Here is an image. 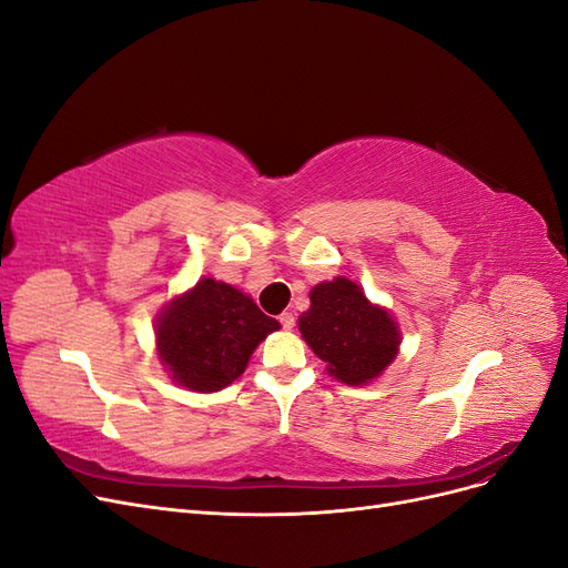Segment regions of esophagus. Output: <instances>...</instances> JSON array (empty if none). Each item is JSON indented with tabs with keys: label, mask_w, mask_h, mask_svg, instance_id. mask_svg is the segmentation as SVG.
<instances>
[{
	"label": "esophagus",
	"mask_w": 568,
	"mask_h": 568,
	"mask_svg": "<svg viewBox=\"0 0 568 568\" xmlns=\"http://www.w3.org/2000/svg\"><path fill=\"white\" fill-rule=\"evenodd\" d=\"M280 324L284 326V329H294V326H296L294 313H282V315H280Z\"/></svg>",
	"instance_id": "34e87169"
}]
</instances>
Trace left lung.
I'll return each mask as SVG.
<instances>
[{"mask_svg":"<svg viewBox=\"0 0 568 568\" xmlns=\"http://www.w3.org/2000/svg\"><path fill=\"white\" fill-rule=\"evenodd\" d=\"M298 329L313 353L329 365V374L348 386L376 379L400 346L390 315L343 277L311 291V311L301 315Z\"/></svg>","mask_w":568,"mask_h":568,"instance_id":"obj_1","label":"left lung"}]
</instances>
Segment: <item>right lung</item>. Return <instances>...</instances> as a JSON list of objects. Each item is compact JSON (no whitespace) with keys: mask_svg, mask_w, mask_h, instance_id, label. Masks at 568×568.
Returning a JSON list of instances; mask_svg holds the SVG:
<instances>
[{"mask_svg":"<svg viewBox=\"0 0 568 568\" xmlns=\"http://www.w3.org/2000/svg\"><path fill=\"white\" fill-rule=\"evenodd\" d=\"M277 329L280 322L242 291L201 280L165 307L156 341L161 359L180 386L213 393L232 384L246 369L257 343Z\"/></svg>","mask_w":568,"mask_h":568,"instance_id":"obj_1","label":"right lung"}]
</instances>
